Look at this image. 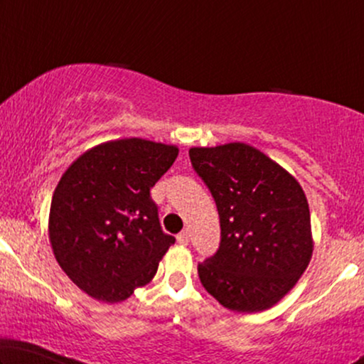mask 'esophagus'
Here are the masks:
<instances>
[{
	"instance_id": "1",
	"label": "esophagus",
	"mask_w": 364,
	"mask_h": 364,
	"mask_svg": "<svg viewBox=\"0 0 364 364\" xmlns=\"http://www.w3.org/2000/svg\"><path fill=\"white\" fill-rule=\"evenodd\" d=\"M177 242L182 243V245H187V243H188V232L183 230V232L178 233V235H177Z\"/></svg>"
}]
</instances>
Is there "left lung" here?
I'll list each match as a JSON object with an SVG mask.
<instances>
[{
	"label": "left lung",
	"instance_id": "1",
	"mask_svg": "<svg viewBox=\"0 0 364 364\" xmlns=\"http://www.w3.org/2000/svg\"><path fill=\"white\" fill-rule=\"evenodd\" d=\"M188 156L220 217V245L198 263L203 288L228 310H267L311 258L310 208L300 183L247 144L193 147Z\"/></svg>",
	"mask_w": 364,
	"mask_h": 364
}]
</instances>
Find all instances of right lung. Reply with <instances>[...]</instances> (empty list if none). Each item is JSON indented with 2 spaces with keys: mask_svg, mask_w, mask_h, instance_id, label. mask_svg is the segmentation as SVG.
Segmentation results:
<instances>
[{
  "mask_svg": "<svg viewBox=\"0 0 364 364\" xmlns=\"http://www.w3.org/2000/svg\"><path fill=\"white\" fill-rule=\"evenodd\" d=\"M177 147L144 139L106 142L63 173L49 212L54 257L96 300L117 303L156 275L176 238L162 230L151 188Z\"/></svg>",
  "mask_w": 364,
  "mask_h": 364,
  "instance_id": "obj_1",
  "label": "right lung"
}]
</instances>
